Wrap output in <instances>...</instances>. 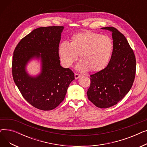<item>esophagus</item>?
I'll list each match as a JSON object with an SVG mask.
<instances>
[{
  "label": "esophagus",
  "mask_w": 147,
  "mask_h": 147,
  "mask_svg": "<svg viewBox=\"0 0 147 147\" xmlns=\"http://www.w3.org/2000/svg\"><path fill=\"white\" fill-rule=\"evenodd\" d=\"M81 77V75L79 74H77V73H75L74 74V78H75V79H79V78H80Z\"/></svg>",
  "instance_id": "obj_1"
}]
</instances>
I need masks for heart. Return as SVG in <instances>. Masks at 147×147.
<instances>
[{"label": "heart", "instance_id": "obj_1", "mask_svg": "<svg viewBox=\"0 0 147 147\" xmlns=\"http://www.w3.org/2000/svg\"><path fill=\"white\" fill-rule=\"evenodd\" d=\"M113 49V42L108 36L86 31L75 34L71 42H61L58 53L61 64L65 67H71L79 56L82 59L76 65L80 71L98 72L109 64Z\"/></svg>", "mask_w": 147, "mask_h": 147}]
</instances>
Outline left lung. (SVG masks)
I'll list each match as a JSON object with an SVG mask.
<instances>
[{
  "instance_id": "left-lung-1",
  "label": "left lung",
  "mask_w": 147,
  "mask_h": 147,
  "mask_svg": "<svg viewBox=\"0 0 147 147\" xmlns=\"http://www.w3.org/2000/svg\"><path fill=\"white\" fill-rule=\"evenodd\" d=\"M112 33L113 49L109 64L90 75L88 98L95 106L107 109L117 104L132 86L136 72L134 52L125 36L113 27H102Z\"/></svg>"
}]
</instances>
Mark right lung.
Segmentation results:
<instances>
[{
  "label": "right lung",
  "instance_id": "right-lung-1",
  "mask_svg": "<svg viewBox=\"0 0 147 147\" xmlns=\"http://www.w3.org/2000/svg\"><path fill=\"white\" fill-rule=\"evenodd\" d=\"M63 26L39 27L22 38L12 58V76L22 96L36 109L52 110L64 99L67 89L74 80L69 68L60 65L58 53ZM41 61V71L30 75L26 67L30 61Z\"/></svg>",
  "mask_w": 147,
  "mask_h": 147
}]
</instances>
